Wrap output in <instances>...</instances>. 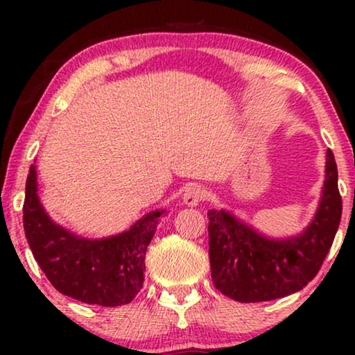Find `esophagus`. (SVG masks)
<instances>
[{"instance_id":"34e87169","label":"esophagus","mask_w":355,"mask_h":355,"mask_svg":"<svg viewBox=\"0 0 355 355\" xmlns=\"http://www.w3.org/2000/svg\"><path fill=\"white\" fill-rule=\"evenodd\" d=\"M203 197H205V191H203L200 186H196V184H193V186L186 189L182 202L186 203L187 207H197L198 203L203 200Z\"/></svg>"}]
</instances>
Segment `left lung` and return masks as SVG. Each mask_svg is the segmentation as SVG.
Wrapping results in <instances>:
<instances>
[{
    "mask_svg": "<svg viewBox=\"0 0 355 355\" xmlns=\"http://www.w3.org/2000/svg\"><path fill=\"white\" fill-rule=\"evenodd\" d=\"M338 168L327 152L322 197L297 236L275 239L226 210L208 211V257L218 291L237 302H263L297 293L318 273L341 221Z\"/></svg>",
    "mask_w": 355,
    "mask_h": 355,
    "instance_id": "obj_1",
    "label": "left lung"
}]
</instances>
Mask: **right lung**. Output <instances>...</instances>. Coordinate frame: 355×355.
I'll return each mask as SVG.
<instances>
[{"instance_id": "right-lung-1", "label": "right lung", "mask_w": 355, "mask_h": 355, "mask_svg": "<svg viewBox=\"0 0 355 355\" xmlns=\"http://www.w3.org/2000/svg\"><path fill=\"white\" fill-rule=\"evenodd\" d=\"M163 213H147L121 234L87 239L48 216L38 198L35 164L28 169L24 200L28 247L55 289L80 302L118 307L139 294L145 254Z\"/></svg>"}]
</instances>
